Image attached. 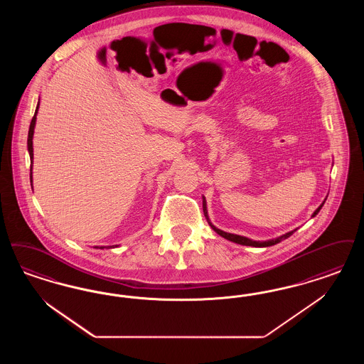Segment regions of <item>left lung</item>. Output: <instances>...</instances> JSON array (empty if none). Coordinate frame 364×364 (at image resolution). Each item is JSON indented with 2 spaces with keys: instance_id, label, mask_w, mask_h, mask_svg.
<instances>
[{
  "instance_id": "1",
  "label": "left lung",
  "mask_w": 364,
  "mask_h": 364,
  "mask_svg": "<svg viewBox=\"0 0 364 364\" xmlns=\"http://www.w3.org/2000/svg\"><path fill=\"white\" fill-rule=\"evenodd\" d=\"M328 198V196H326ZM326 198L323 199V202L318 205V208L311 214V218H314L318 213H320L321 208H322V205L325 203V200H326ZM203 213L204 217L207 219V222H208V225L211 226V229L215 232V233L219 234L220 237H223V238H226V240H229V241H232V242H235V244H240V245H245V247H272V245H277L279 244L280 241H283V240H286V238H289L291 234L294 233L296 229H294V230H291L289 233L282 234L280 237H277V238H272V240H267V241H255V240H250V238H247V237H244V235H238V234L233 233H226V232H223V230H220L218 229L217 226H214L213 225V222L210 220L208 218V213H207V202H205V198L203 196Z\"/></svg>"
}]
</instances>
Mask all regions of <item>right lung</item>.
<instances>
[{
  "mask_svg": "<svg viewBox=\"0 0 364 364\" xmlns=\"http://www.w3.org/2000/svg\"><path fill=\"white\" fill-rule=\"evenodd\" d=\"M38 111H39V102H38V105H36V109H35V115L32 117V120H31V124H29V131H28V139H27V147H28V153H29V160H31V175H29V178H31V183H32V165H33V132H35V124H36V115H38ZM32 186V184H31ZM33 188V187H32ZM117 245H111V247H95L96 249H104V247H107V249H112V247H117Z\"/></svg>",
  "mask_w": 364,
  "mask_h": 364,
  "instance_id": "right-lung-1",
  "label": "right lung"
}]
</instances>
